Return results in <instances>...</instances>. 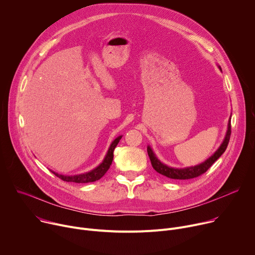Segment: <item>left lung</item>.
Here are the masks:
<instances>
[{"label": "left lung", "mask_w": 255, "mask_h": 255, "mask_svg": "<svg viewBox=\"0 0 255 255\" xmlns=\"http://www.w3.org/2000/svg\"><path fill=\"white\" fill-rule=\"evenodd\" d=\"M230 135H231V122L229 121L228 123V130L225 136V139L223 141V143L221 144V146L218 149L210 158H208L205 162L196 165V166H192V167H187V168H172L169 167L163 163H161L157 157L154 155L153 151L151 150V148L148 146L147 147V153L148 156L150 158L152 167L160 174L168 177V178H172V179H190V178H194V177H198L200 175H202L203 173H205L211 166L212 164L219 158L226 150L228 143L230 140Z\"/></svg>", "instance_id": "1"}]
</instances>
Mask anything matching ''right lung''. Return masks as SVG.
<instances>
[{
    "mask_svg": "<svg viewBox=\"0 0 255 255\" xmlns=\"http://www.w3.org/2000/svg\"><path fill=\"white\" fill-rule=\"evenodd\" d=\"M121 138H122V136H119L112 142L111 146H110V148H109L104 161L94 170L87 172V173H83V174H79V175H72V176L61 175L54 171H52V172L60 179L64 180V181H70V183L72 181V183H78V184H87V183H93V181L100 179L108 171V169L110 168V165L112 164L113 157H114V149L117 146V144L119 143Z\"/></svg>",
    "mask_w": 255,
    "mask_h": 255,
    "instance_id": "obj_1",
    "label": "right lung"
}]
</instances>
